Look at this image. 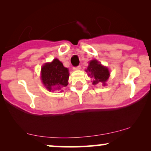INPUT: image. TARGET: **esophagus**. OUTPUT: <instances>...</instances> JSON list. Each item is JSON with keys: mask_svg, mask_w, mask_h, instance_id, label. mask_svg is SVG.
<instances>
[{"mask_svg": "<svg viewBox=\"0 0 151 151\" xmlns=\"http://www.w3.org/2000/svg\"><path fill=\"white\" fill-rule=\"evenodd\" d=\"M80 69H81L80 66H77V67H74L73 70H80Z\"/></svg>", "mask_w": 151, "mask_h": 151, "instance_id": "34e87169", "label": "esophagus"}]
</instances>
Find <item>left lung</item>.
Masks as SVG:
<instances>
[{"mask_svg": "<svg viewBox=\"0 0 151 151\" xmlns=\"http://www.w3.org/2000/svg\"><path fill=\"white\" fill-rule=\"evenodd\" d=\"M86 72L89 77L92 79L91 81L93 84H102L105 86L106 82L110 76L109 69L102 65L96 60H92L89 62Z\"/></svg>", "mask_w": 151, "mask_h": 151, "instance_id": "obj_1", "label": "left lung"}]
</instances>
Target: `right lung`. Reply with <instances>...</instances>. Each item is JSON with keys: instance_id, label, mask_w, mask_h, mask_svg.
I'll return each mask as SVG.
<instances>
[{"instance_id": "1", "label": "right lung", "mask_w": 151, "mask_h": 151, "mask_svg": "<svg viewBox=\"0 0 151 151\" xmlns=\"http://www.w3.org/2000/svg\"><path fill=\"white\" fill-rule=\"evenodd\" d=\"M68 69L58 59L45 63L41 68V79L45 87L51 91H60L68 84Z\"/></svg>"}]
</instances>
